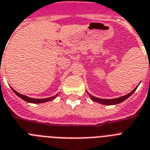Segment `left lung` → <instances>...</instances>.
<instances>
[{"label":"left lung","instance_id":"left-lung-1","mask_svg":"<svg viewBox=\"0 0 150 150\" xmlns=\"http://www.w3.org/2000/svg\"><path fill=\"white\" fill-rule=\"evenodd\" d=\"M136 88H137V87H136L134 90H132V92H129V94L126 95V96H122V97H119V98H113V99H103V98H96V97H94V96H91V95H90V98H91L92 100L95 101L96 103H102V104L103 105H116L119 104V103H122L123 101L127 99V98H129L131 95H132V93L136 91Z\"/></svg>","mask_w":150,"mask_h":150}]
</instances>
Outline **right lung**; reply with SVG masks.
I'll list each match as a JSON object with an SVG mask.
<instances>
[{
  "mask_svg": "<svg viewBox=\"0 0 150 150\" xmlns=\"http://www.w3.org/2000/svg\"><path fill=\"white\" fill-rule=\"evenodd\" d=\"M12 90H13V92H14V93H15V94L18 96V97H20L21 98H22L23 100L26 101V102H28V103H45V102H48V101L53 100L54 98H56V96H58V95H55V96H52V97H50V98H41V99H39V98H29V97H28V96H23V95L19 94L18 92H16L15 90H14V89H13V88H12Z\"/></svg>",
  "mask_w": 150,
  "mask_h": 150,
  "instance_id": "obj_1",
  "label": "right lung"
}]
</instances>
